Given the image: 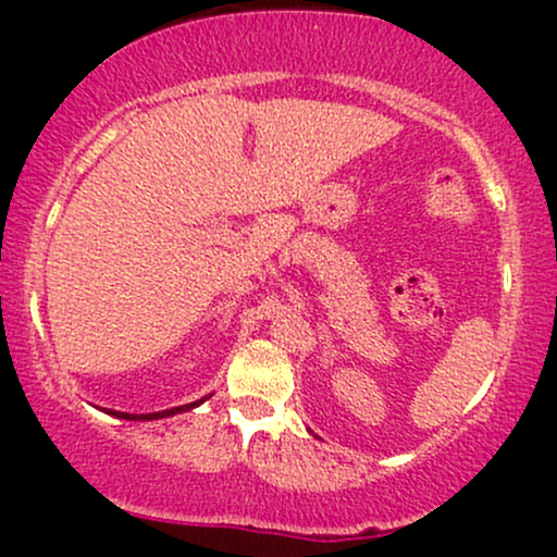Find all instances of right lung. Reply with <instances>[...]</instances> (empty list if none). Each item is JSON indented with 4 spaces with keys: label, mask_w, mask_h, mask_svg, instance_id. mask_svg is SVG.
Segmentation results:
<instances>
[{
    "label": "right lung",
    "mask_w": 557,
    "mask_h": 557,
    "mask_svg": "<svg viewBox=\"0 0 557 557\" xmlns=\"http://www.w3.org/2000/svg\"><path fill=\"white\" fill-rule=\"evenodd\" d=\"M209 398V395H207ZM207 398H201V400H196V403H188V406H177V408H168V411H157V413H123V411H107V413H112V417H117V419H127V421H151V419H164V417H175V413H181V411H190V408H196V406H201L203 400Z\"/></svg>",
    "instance_id": "right-lung-1"
}]
</instances>
